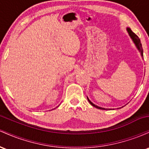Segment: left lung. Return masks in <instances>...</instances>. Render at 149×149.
Masks as SVG:
<instances>
[{"label": "left lung", "mask_w": 149, "mask_h": 149, "mask_svg": "<svg viewBox=\"0 0 149 149\" xmlns=\"http://www.w3.org/2000/svg\"><path fill=\"white\" fill-rule=\"evenodd\" d=\"M127 30L128 33H129L130 36L131 37V38H132V40H133V41H134V44H135V45H136V47H137V49H139V52H141V55L142 56V57H143V49H142V45H141V41H140V39L139 38V37H138L137 36H136V34H135L134 33H133V32L132 31V30L130 29L127 28ZM88 101H89V102H90V104H92V105L93 106V107H96L97 109H104V108L100 107H98V106H97V105H95V104H94L92 103V102H91V101H90V100H89L88 98Z\"/></svg>", "instance_id": "1"}]
</instances>
